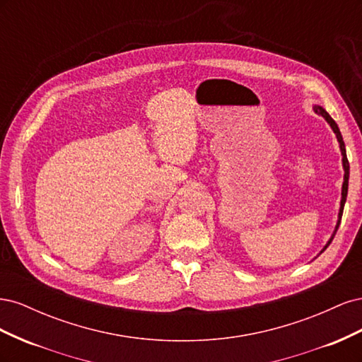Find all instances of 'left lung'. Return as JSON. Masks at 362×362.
Returning a JSON list of instances; mask_svg holds the SVG:
<instances>
[{"instance_id": "1", "label": "left lung", "mask_w": 362, "mask_h": 362, "mask_svg": "<svg viewBox=\"0 0 362 362\" xmlns=\"http://www.w3.org/2000/svg\"><path fill=\"white\" fill-rule=\"evenodd\" d=\"M314 112L317 113V115H322L326 120H327V124L331 125V128L334 129V133H335V136H337V139H338V141H339V149H341V156H343V168H344V182H343V190H341V206H339V213H338V222H337V226H335V231H334V234H332V237H331V240L329 242H327V245L325 246V249L331 245V242L334 240V235L337 234V229H338V226H339V222H341V216H343V210H344V202H346V198H347V187H349V160H347V156H346V146H344V141H343V136H341V133H339V129H338V125L335 124V120L327 115V112L325 110L323 107H319V105H315L314 107ZM323 249V250H325ZM322 250V252H323Z\"/></svg>"}]
</instances>
